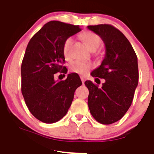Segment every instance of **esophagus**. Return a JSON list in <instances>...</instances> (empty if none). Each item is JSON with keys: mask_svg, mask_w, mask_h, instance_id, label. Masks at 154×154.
<instances>
[{"mask_svg": "<svg viewBox=\"0 0 154 154\" xmlns=\"http://www.w3.org/2000/svg\"><path fill=\"white\" fill-rule=\"evenodd\" d=\"M80 79H81V81H82V83H83H83H84V82H85V78L83 77H80Z\"/></svg>", "mask_w": 154, "mask_h": 154, "instance_id": "obj_1", "label": "esophagus"}]
</instances>
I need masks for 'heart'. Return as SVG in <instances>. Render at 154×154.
<instances>
[{
    "label": "heart",
    "instance_id": "obj_1",
    "mask_svg": "<svg viewBox=\"0 0 154 154\" xmlns=\"http://www.w3.org/2000/svg\"><path fill=\"white\" fill-rule=\"evenodd\" d=\"M80 37L84 42L86 46L89 48L90 50L97 49L100 45L101 40L100 38L92 32H85L80 35ZM72 38H66V41L64 42V44L63 46V52L65 58L69 59L70 58V48H71V44H72ZM92 67V65L90 63H85V62L77 60L72 63L70 66V69L72 72L76 73V74H81V75H85L89 71Z\"/></svg>",
    "mask_w": 154,
    "mask_h": 154
}]
</instances>
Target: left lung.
<instances>
[{"label":"left lung","mask_w":154,"mask_h":154,"mask_svg":"<svg viewBox=\"0 0 154 154\" xmlns=\"http://www.w3.org/2000/svg\"><path fill=\"white\" fill-rule=\"evenodd\" d=\"M88 29L102 38L106 48L101 65L91 73L99 81L104 79L105 83L98 87L90 80L85 82L89 91L88 108L97 122L111 125L131 106L139 82L137 57L125 35L113 26L98 24Z\"/></svg>","instance_id":"left-lung-1"}]
</instances>
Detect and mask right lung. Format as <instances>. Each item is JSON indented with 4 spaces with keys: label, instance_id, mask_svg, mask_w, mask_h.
I'll list each match as a JSON object with an SVG mask.
<instances>
[{
    "label": "right lung",
    "instance_id": "obj_1",
    "mask_svg": "<svg viewBox=\"0 0 154 154\" xmlns=\"http://www.w3.org/2000/svg\"><path fill=\"white\" fill-rule=\"evenodd\" d=\"M81 31L79 26L51 21L29 40L21 63V92L26 105L38 120L52 124L63 119L82 85L77 74L66 80H54L57 72L66 74L63 66V46L66 38Z\"/></svg>",
    "mask_w": 154,
    "mask_h": 154
}]
</instances>
